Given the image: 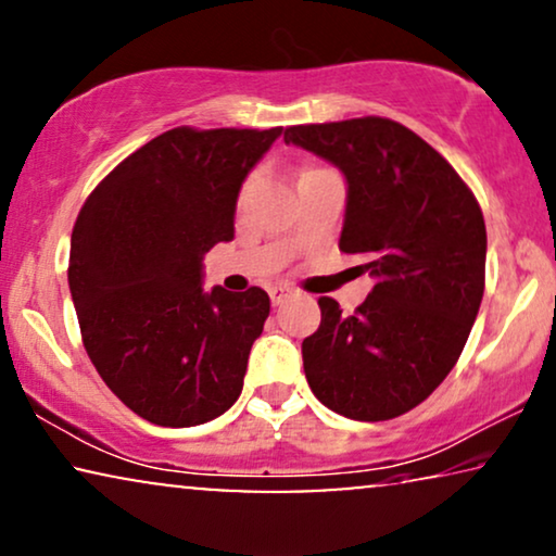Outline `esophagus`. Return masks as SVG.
<instances>
[{
	"mask_svg": "<svg viewBox=\"0 0 556 556\" xmlns=\"http://www.w3.org/2000/svg\"><path fill=\"white\" fill-rule=\"evenodd\" d=\"M268 293H270L273 306H280V303H283L288 295H291V288H288V286H273Z\"/></svg>",
	"mask_w": 556,
	"mask_h": 556,
	"instance_id": "esophagus-1",
	"label": "esophagus"
}]
</instances>
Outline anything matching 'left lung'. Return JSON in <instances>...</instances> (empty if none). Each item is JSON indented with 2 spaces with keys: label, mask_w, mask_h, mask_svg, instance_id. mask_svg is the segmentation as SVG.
<instances>
[{
  "label": "left lung",
  "mask_w": 556,
  "mask_h": 556,
  "mask_svg": "<svg viewBox=\"0 0 556 556\" xmlns=\"http://www.w3.org/2000/svg\"><path fill=\"white\" fill-rule=\"evenodd\" d=\"M346 179L339 250L362 255L375 288L354 316L318 299L321 326L303 339L318 402L379 422L428 400L455 367L481 308L485 223L458 172L397 121L367 116L286 128Z\"/></svg>",
  "instance_id": "obj_1"
}]
</instances>
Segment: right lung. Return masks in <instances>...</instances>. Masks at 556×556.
<instances>
[{
	"label": "right lung",
	"mask_w": 556,
	"mask_h": 556,
	"mask_svg": "<svg viewBox=\"0 0 556 556\" xmlns=\"http://www.w3.org/2000/svg\"><path fill=\"white\" fill-rule=\"evenodd\" d=\"M283 128H172L124 159L83 204L67 286L86 352L143 420L192 428L235 405L270 299L204 291V253L235 238L250 169Z\"/></svg>",
	"instance_id": "obj_1"
}]
</instances>
